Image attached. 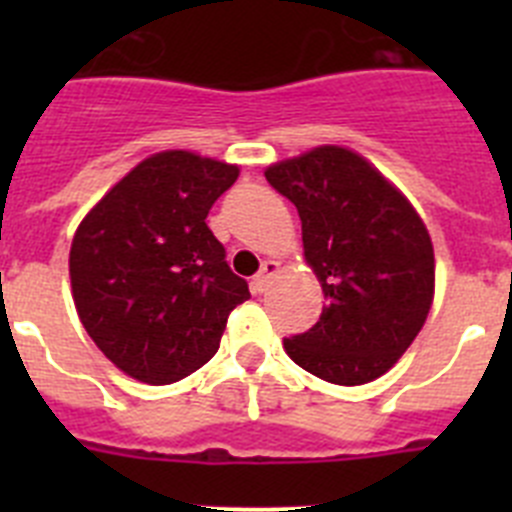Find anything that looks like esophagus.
Wrapping results in <instances>:
<instances>
[{"mask_svg": "<svg viewBox=\"0 0 512 512\" xmlns=\"http://www.w3.org/2000/svg\"><path fill=\"white\" fill-rule=\"evenodd\" d=\"M277 274H279L277 261H264V264H261V271L256 274V277H253V282H251L253 289H256V292H266L271 284V279L277 277Z\"/></svg>", "mask_w": 512, "mask_h": 512, "instance_id": "esophagus-1", "label": "esophagus"}]
</instances>
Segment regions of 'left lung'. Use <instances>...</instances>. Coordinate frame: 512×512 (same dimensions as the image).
<instances>
[{
    "label": "left lung",
    "mask_w": 512,
    "mask_h": 512,
    "mask_svg": "<svg viewBox=\"0 0 512 512\" xmlns=\"http://www.w3.org/2000/svg\"><path fill=\"white\" fill-rule=\"evenodd\" d=\"M264 176L300 212L305 261L325 295L318 323L284 338L289 359L343 387L382 377L431 310L436 259L423 220L366 158L341 146L312 148Z\"/></svg>",
    "instance_id": "obj_1"
}]
</instances>
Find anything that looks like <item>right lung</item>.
<instances>
[{
    "mask_svg": "<svg viewBox=\"0 0 512 512\" xmlns=\"http://www.w3.org/2000/svg\"><path fill=\"white\" fill-rule=\"evenodd\" d=\"M238 166L189 151L140 161L76 228L69 274L81 325L117 369L146 384L197 372L246 302L207 212Z\"/></svg>",
    "mask_w": 512,
    "mask_h": 512,
    "instance_id": "right-lung-1",
    "label": "right lung"
}]
</instances>
